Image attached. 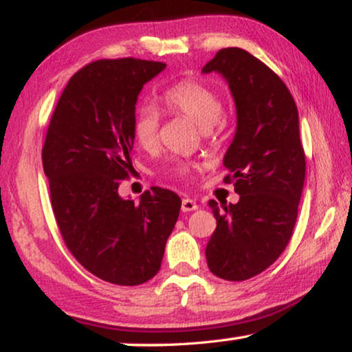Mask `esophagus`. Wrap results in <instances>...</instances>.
<instances>
[{
  "label": "esophagus",
  "mask_w": 352,
  "mask_h": 352,
  "mask_svg": "<svg viewBox=\"0 0 352 352\" xmlns=\"http://www.w3.org/2000/svg\"><path fill=\"white\" fill-rule=\"evenodd\" d=\"M197 208H199V205H197V201L194 199H189V197L182 199L181 210L184 211V213H189V211H195Z\"/></svg>",
  "instance_id": "1"
}]
</instances>
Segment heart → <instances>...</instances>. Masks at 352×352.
<instances>
[{
    "label": "heart",
    "instance_id": "1",
    "mask_svg": "<svg viewBox=\"0 0 352 352\" xmlns=\"http://www.w3.org/2000/svg\"><path fill=\"white\" fill-rule=\"evenodd\" d=\"M163 102L173 112L186 115L201 129L213 128L223 115V104L218 94L210 86L195 80H184L171 86L163 94ZM158 128H160V113L155 105L141 104L134 110L131 133L136 144L144 151H153L158 144ZM192 170L190 165H177V175H187Z\"/></svg>",
    "mask_w": 352,
    "mask_h": 352
}]
</instances>
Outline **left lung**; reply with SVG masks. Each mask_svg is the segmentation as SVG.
<instances>
[{
  "mask_svg": "<svg viewBox=\"0 0 352 352\" xmlns=\"http://www.w3.org/2000/svg\"><path fill=\"white\" fill-rule=\"evenodd\" d=\"M211 72L226 80L235 104L237 128L223 163L240 199L221 206L208 201L218 226L205 256L214 276L239 282L263 272L285 250L306 160L295 100L267 65L240 47H226L201 69Z\"/></svg>",
  "mask_w": 352,
  "mask_h": 352,
  "instance_id": "8db88e82",
  "label": "left lung"
}]
</instances>
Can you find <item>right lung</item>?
<instances>
[{
	"label": "right lung",
	"mask_w": 352,
	"mask_h": 352,
	"mask_svg": "<svg viewBox=\"0 0 352 352\" xmlns=\"http://www.w3.org/2000/svg\"><path fill=\"white\" fill-rule=\"evenodd\" d=\"M166 64L102 59L76 72L52 113L43 147L51 206L72 254L96 277L141 285L160 271L181 210L153 187L134 201L118 194L131 171L133 115L144 85Z\"/></svg>",
	"instance_id": "1"
}]
</instances>
